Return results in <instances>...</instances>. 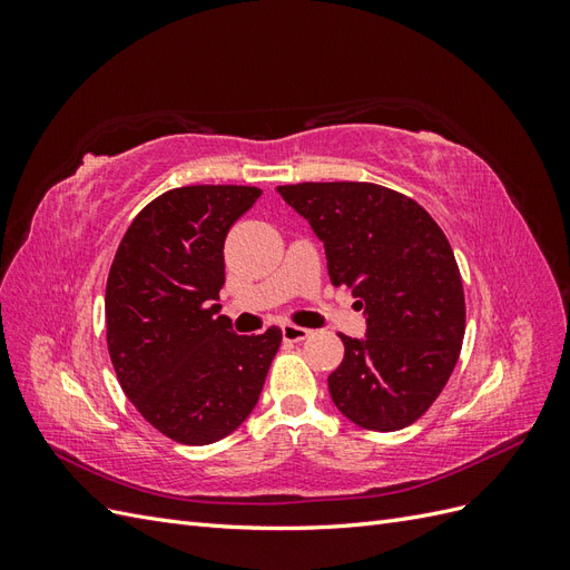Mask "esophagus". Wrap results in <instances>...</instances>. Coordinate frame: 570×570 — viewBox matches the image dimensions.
<instances>
[{"label":"esophagus","instance_id":"34e87169","mask_svg":"<svg viewBox=\"0 0 570 570\" xmlns=\"http://www.w3.org/2000/svg\"><path fill=\"white\" fill-rule=\"evenodd\" d=\"M283 340L285 342H302L308 337V331L306 327H299V325H292V323H283Z\"/></svg>","mask_w":570,"mask_h":570}]
</instances>
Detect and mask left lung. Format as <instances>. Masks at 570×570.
Wrapping results in <instances>:
<instances>
[{
	"label": "left lung",
	"instance_id": "8db88e82",
	"mask_svg": "<svg viewBox=\"0 0 570 570\" xmlns=\"http://www.w3.org/2000/svg\"><path fill=\"white\" fill-rule=\"evenodd\" d=\"M325 247L335 287L358 297L366 337L340 335L327 375L352 423L392 433L421 419L450 381L465 331L463 285L450 239L421 204L373 183L281 185Z\"/></svg>",
	"mask_w": 570,
	"mask_h": 570
}]
</instances>
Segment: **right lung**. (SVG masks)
I'll return each instance as SVG.
<instances>
[{"label":"right lung","instance_id":"right-lung-1","mask_svg":"<svg viewBox=\"0 0 570 570\" xmlns=\"http://www.w3.org/2000/svg\"><path fill=\"white\" fill-rule=\"evenodd\" d=\"M262 195L247 185L168 189L135 216L107 281V344L145 421L183 444L218 442L247 421L281 327L237 335L220 316L223 245Z\"/></svg>","mask_w":570,"mask_h":570}]
</instances>
